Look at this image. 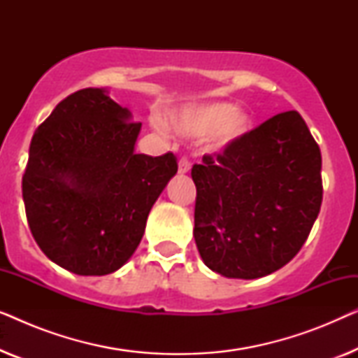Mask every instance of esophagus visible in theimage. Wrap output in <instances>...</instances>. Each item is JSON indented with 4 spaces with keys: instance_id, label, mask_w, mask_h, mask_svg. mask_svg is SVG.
<instances>
[{
    "instance_id": "34e87169",
    "label": "esophagus",
    "mask_w": 358,
    "mask_h": 358,
    "mask_svg": "<svg viewBox=\"0 0 358 358\" xmlns=\"http://www.w3.org/2000/svg\"><path fill=\"white\" fill-rule=\"evenodd\" d=\"M190 171V161H189V158H180L179 159V173L180 174H185V173H189Z\"/></svg>"
}]
</instances>
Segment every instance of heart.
Here are the masks:
<instances>
[{
  "instance_id": "1",
  "label": "heart",
  "mask_w": 358,
  "mask_h": 358,
  "mask_svg": "<svg viewBox=\"0 0 358 358\" xmlns=\"http://www.w3.org/2000/svg\"><path fill=\"white\" fill-rule=\"evenodd\" d=\"M168 125L174 134L189 138L208 135L210 148L223 150L251 130V117L227 101L199 102L171 112Z\"/></svg>"
}]
</instances>
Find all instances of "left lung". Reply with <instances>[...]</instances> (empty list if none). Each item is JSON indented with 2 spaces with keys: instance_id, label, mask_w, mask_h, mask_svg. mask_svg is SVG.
I'll use <instances>...</instances> for the list:
<instances>
[{
  "instance_id": "8db88e82",
  "label": "left lung",
  "mask_w": 358,
  "mask_h": 358,
  "mask_svg": "<svg viewBox=\"0 0 358 358\" xmlns=\"http://www.w3.org/2000/svg\"><path fill=\"white\" fill-rule=\"evenodd\" d=\"M192 179L199 252L229 278H259L290 262L322 202L321 151L296 110L205 155Z\"/></svg>"
}]
</instances>
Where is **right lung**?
I'll return each instance as SVG.
<instances>
[{"mask_svg":"<svg viewBox=\"0 0 358 358\" xmlns=\"http://www.w3.org/2000/svg\"><path fill=\"white\" fill-rule=\"evenodd\" d=\"M140 122L86 87L37 127L22 176L29 228L42 252L78 275H107L129 261L178 158L135 153Z\"/></svg>","mask_w":358,"mask_h":358,"instance_id":"add662e5","label":"right lung"}]
</instances>
